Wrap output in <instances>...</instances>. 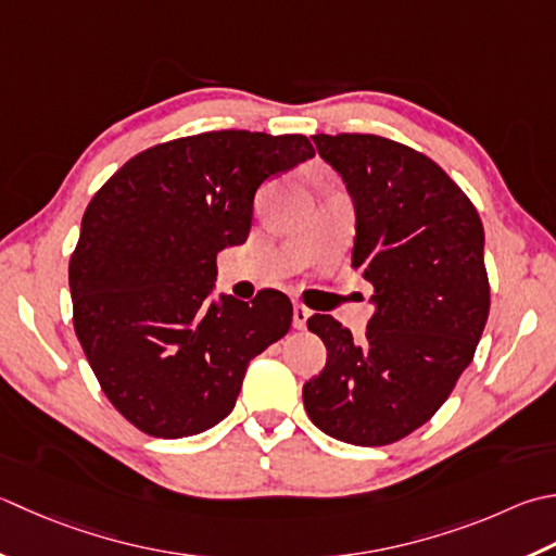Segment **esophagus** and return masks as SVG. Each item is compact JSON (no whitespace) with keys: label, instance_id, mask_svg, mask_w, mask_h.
Wrapping results in <instances>:
<instances>
[{"label":"esophagus","instance_id":"obj_1","mask_svg":"<svg viewBox=\"0 0 556 556\" xmlns=\"http://www.w3.org/2000/svg\"><path fill=\"white\" fill-rule=\"evenodd\" d=\"M311 318V308L303 306V303H293V328L303 330Z\"/></svg>","mask_w":556,"mask_h":556}]
</instances>
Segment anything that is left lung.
<instances>
[{
	"label": "left lung",
	"mask_w": 556,
	"mask_h": 556,
	"mask_svg": "<svg viewBox=\"0 0 556 556\" xmlns=\"http://www.w3.org/2000/svg\"><path fill=\"white\" fill-rule=\"evenodd\" d=\"M356 206L352 267L376 313L356 342L332 315L308 330L328 362L303 386L311 421L354 445H388L427 424L470 366L489 315L484 228L437 161L378 135H313Z\"/></svg>",
	"instance_id": "left-lung-1"
}]
</instances>
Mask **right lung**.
Here are the masks:
<instances>
[{
    "label": "right lung",
    "mask_w": 556,
    "mask_h": 556,
    "mask_svg": "<svg viewBox=\"0 0 556 556\" xmlns=\"http://www.w3.org/2000/svg\"><path fill=\"white\" fill-rule=\"evenodd\" d=\"M315 156L303 135L219 129L163 141L93 194L70 257L74 332L105 397L156 439L219 424L250 358L291 328L287 293L210 299L216 253L241 245L260 185Z\"/></svg>",
    "instance_id": "1"
}]
</instances>
